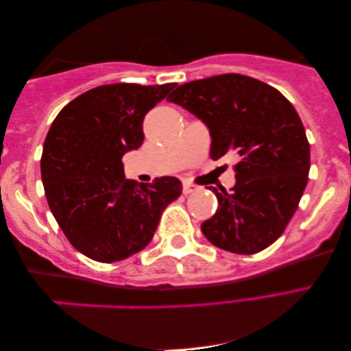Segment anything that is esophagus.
Segmentation results:
<instances>
[{
    "instance_id": "34e87169",
    "label": "esophagus",
    "mask_w": 351,
    "mask_h": 351,
    "mask_svg": "<svg viewBox=\"0 0 351 351\" xmlns=\"http://www.w3.org/2000/svg\"><path fill=\"white\" fill-rule=\"evenodd\" d=\"M197 186L193 185V183H183V194H191L194 191H197Z\"/></svg>"
}]
</instances>
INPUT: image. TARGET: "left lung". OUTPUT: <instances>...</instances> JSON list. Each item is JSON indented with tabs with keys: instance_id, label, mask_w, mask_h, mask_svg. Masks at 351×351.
<instances>
[{
	"instance_id": "8db88e82",
	"label": "left lung",
	"mask_w": 351,
	"mask_h": 351,
	"mask_svg": "<svg viewBox=\"0 0 351 351\" xmlns=\"http://www.w3.org/2000/svg\"><path fill=\"white\" fill-rule=\"evenodd\" d=\"M202 119L210 155L238 158L237 183L202 223L211 244L239 255L275 243L294 216L309 174V143L294 106L261 80L228 73L183 84L168 97Z\"/></svg>"
}]
</instances>
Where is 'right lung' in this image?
<instances>
[{
    "label": "right lung",
    "instance_id": "obj_1",
    "mask_svg": "<svg viewBox=\"0 0 351 351\" xmlns=\"http://www.w3.org/2000/svg\"><path fill=\"white\" fill-rule=\"evenodd\" d=\"M177 84H112L62 108L40 160L51 213L74 249L99 263L121 261L151 243L163 210L182 194L176 177L136 183L123 155L143 145V119Z\"/></svg>",
    "mask_w": 351,
    "mask_h": 351
}]
</instances>
